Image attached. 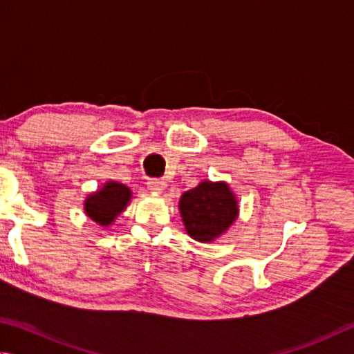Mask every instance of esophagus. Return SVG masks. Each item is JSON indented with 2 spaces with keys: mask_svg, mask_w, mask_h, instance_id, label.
<instances>
[{
  "mask_svg": "<svg viewBox=\"0 0 354 354\" xmlns=\"http://www.w3.org/2000/svg\"><path fill=\"white\" fill-rule=\"evenodd\" d=\"M147 188L152 191V193H161L165 188V182L160 180V178H147Z\"/></svg>",
  "mask_w": 354,
  "mask_h": 354,
  "instance_id": "1",
  "label": "esophagus"
}]
</instances>
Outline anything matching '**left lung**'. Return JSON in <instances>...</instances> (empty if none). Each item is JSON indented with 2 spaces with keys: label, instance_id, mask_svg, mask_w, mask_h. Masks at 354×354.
I'll return each mask as SVG.
<instances>
[{
  "label": "left lung",
  "instance_id": "left-lung-1",
  "mask_svg": "<svg viewBox=\"0 0 354 354\" xmlns=\"http://www.w3.org/2000/svg\"><path fill=\"white\" fill-rule=\"evenodd\" d=\"M180 214L191 238L209 243L236 219L238 205L227 183L202 182L183 193Z\"/></svg>",
  "mask_w": 354,
  "mask_h": 354
}]
</instances>
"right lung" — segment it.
<instances>
[{
	"label": "right lung",
	"mask_w": 354,
	"mask_h": 354,
	"mask_svg": "<svg viewBox=\"0 0 354 354\" xmlns=\"http://www.w3.org/2000/svg\"><path fill=\"white\" fill-rule=\"evenodd\" d=\"M130 189L121 183L109 182L105 187L85 201V213L101 225H109L126 208Z\"/></svg>",
	"instance_id": "add662e5"
}]
</instances>
